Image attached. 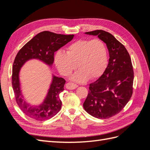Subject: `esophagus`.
<instances>
[{"label": "esophagus", "mask_w": 150, "mask_h": 150, "mask_svg": "<svg viewBox=\"0 0 150 150\" xmlns=\"http://www.w3.org/2000/svg\"><path fill=\"white\" fill-rule=\"evenodd\" d=\"M78 85L76 84L72 83V82H70V83H67L66 84V88L68 89H76V88H78Z\"/></svg>", "instance_id": "obj_1"}]
</instances>
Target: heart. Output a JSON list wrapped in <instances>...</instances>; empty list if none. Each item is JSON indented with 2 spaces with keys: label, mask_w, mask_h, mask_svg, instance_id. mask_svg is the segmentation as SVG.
I'll return each instance as SVG.
<instances>
[{
  "label": "heart",
  "mask_w": 150,
  "mask_h": 150,
  "mask_svg": "<svg viewBox=\"0 0 150 150\" xmlns=\"http://www.w3.org/2000/svg\"><path fill=\"white\" fill-rule=\"evenodd\" d=\"M107 62L106 46L99 39H78L67 47V54L58 51L55 56L57 69L64 76L69 75L78 64L79 71L73 79L79 83L100 76Z\"/></svg>",
  "instance_id": "obj_1"
}]
</instances>
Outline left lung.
<instances>
[{"label": "left lung", "mask_w": 150, "mask_h": 150, "mask_svg": "<svg viewBox=\"0 0 150 150\" xmlns=\"http://www.w3.org/2000/svg\"><path fill=\"white\" fill-rule=\"evenodd\" d=\"M86 34L98 35L106 44L110 59L103 74L89 84L83 107L90 115L99 119H108L118 114L132 96V62L124 45L110 33L96 30Z\"/></svg>", "instance_id": "left-lung-1"}]
</instances>
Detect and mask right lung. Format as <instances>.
Listing matches in <instances>:
<instances>
[{
	"instance_id": "obj_1",
	"label": "right lung",
	"mask_w": 150,
	"mask_h": 150,
	"mask_svg": "<svg viewBox=\"0 0 150 150\" xmlns=\"http://www.w3.org/2000/svg\"><path fill=\"white\" fill-rule=\"evenodd\" d=\"M74 35L56 34L50 31L39 33L27 42L18 52L12 66V85L16 103L27 116L38 121L51 118L60 111L62 102L59 94L64 90L66 81L62 78L54 76L47 96L42 104L31 107L22 99L19 86V72L25 62L30 59H39L51 65L54 62V52L72 39Z\"/></svg>"
}]
</instances>
